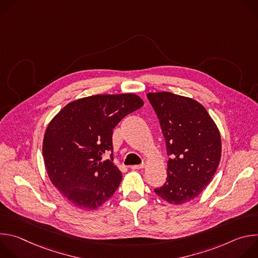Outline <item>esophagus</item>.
<instances>
[{"instance_id": "1", "label": "esophagus", "mask_w": 258, "mask_h": 258, "mask_svg": "<svg viewBox=\"0 0 258 258\" xmlns=\"http://www.w3.org/2000/svg\"><path fill=\"white\" fill-rule=\"evenodd\" d=\"M145 167V163H142V164H139V165H132L131 168L136 170V169H141V168H144Z\"/></svg>"}]
</instances>
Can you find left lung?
<instances>
[{
    "instance_id": "1",
    "label": "left lung",
    "mask_w": 258,
    "mask_h": 258,
    "mask_svg": "<svg viewBox=\"0 0 258 258\" xmlns=\"http://www.w3.org/2000/svg\"><path fill=\"white\" fill-rule=\"evenodd\" d=\"M165 139L167 177L154 190L170 204L198 197L209 185L222 156L219 131L204 106L169 92L147 94Z\"/></svg>"
}]
</instances>
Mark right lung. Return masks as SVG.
<instances>
[{
    "label": "right lung",
    "mask_w": 258,
    "mask_h": 258,
    "mask_svg": "<svg viewBox=\"0 0 258 258\" xmlns=\"http://www.w3.org/2000/svg\"><path fill=\"white\" fill-rule=\"evenodd\" d=\"M143 105L135 94L94 95L68 103L50 121L43 141L45 166L71 204L94 210L117 190L122 173L113 159L102 162V155L113 151V128Z\"/></svg>",
    "instance_id": "obj_1"
}]
</instances>
